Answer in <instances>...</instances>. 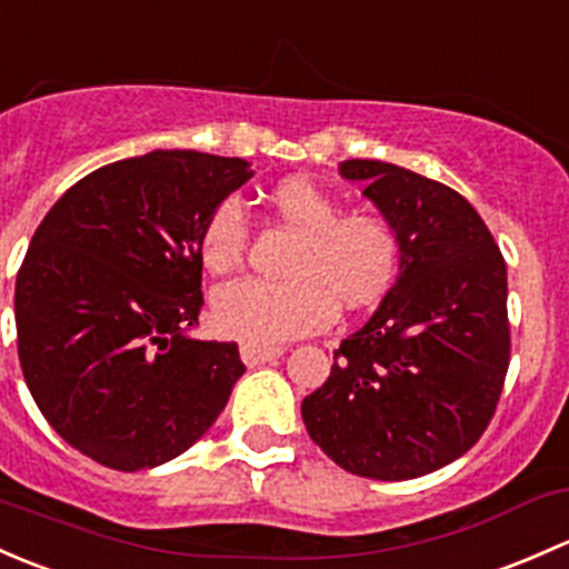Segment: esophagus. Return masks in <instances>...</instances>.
Returning <instances> with one entry per match:
<instances>
[{
	"instance_id": "34e87169",
	"label": "esophagus",
	"mask_w": 569,
	"mask_h": 569,
	"mask_svg": "<svg viewBox=\"0 0 569 569\" xmlns=\"http://www.w3.org/2000/svg\"><path fill=\"white\" fill-rule=\"evenodd\" d=\"M283 355V349H267V346H253V343H242L239 346V357L248 368H256V365L264 362H274L278 357Z\"/></svg>"
}]
</instances>
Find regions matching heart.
<instances>
[{"instance_id":"b5f03b06","label":"heart","mask_w":569,"mask_h":569,"mask_svg":"<svg viewBox=\"0 0 569 569\" xmlns=\"http://www.w3.org/2000/svg\"><path fill=\"white\" fill-rule=\"evenodd\" d=\"M272 218L295 231L297 244L286 280H234L212 295V321L229 338L278 346L325 330L338 313L368 308L390 289L400 261V237L387 214L373 209L343 212L330 190L308 177H291L267 196ZM250 223L237 199L207 214L199 253L209 272L242 267Z\"/></svg>"}]
</instances>
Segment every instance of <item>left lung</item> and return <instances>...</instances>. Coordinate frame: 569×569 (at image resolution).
<instances>
[{"label": "left lung", "instance_id": "obj_1", "mask_svg": "<svg viewBox=\"0 0 569 569\" xmlns=\"http://www.w3.org/2000/svg\"><path fill=\"white\" fill-rule=\"evenodd\" d=\"M400 237V272L302 400L310 439L368 480H415L486 433L510 365L507 267L477 209L381 160H343Z\"/></svg>", "mask_w": 569, "mask_h": 569}]
</instances>
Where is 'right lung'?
Returning <instances> with one entry per match:
<instances>
[{
  "instance_id": "1",
  "label": "right lung",
  "mask_w": 569,
  "mask_h": 569,
  "mask_svg": "<svg viewBox=\"0 0 569 569\" xmlns=\"http://www.w3.org/2000/svg\"><path fill=\"white\" fill-rule=\"evenodd\" d=\"M253 177L242 158L154 149L92 171L34 231L16 278L18 360L48 426L117 471L154 469L212 428L244 373L199 325V234Z\"/></svg>"
}]
</instances>
